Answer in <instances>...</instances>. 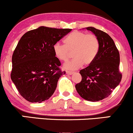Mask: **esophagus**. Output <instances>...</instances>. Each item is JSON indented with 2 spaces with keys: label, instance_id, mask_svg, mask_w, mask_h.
<instances>
[{
  "label": "esophagus",
  "instance_id": "esophagus-1",
  "mask_svg": "<svg viewBox=\"0 0 133 133\" xmlns=\"http://www.w3.org/2000/svg\"><path fill=\"white\" fill-rule=\"evenodd\" d=\"M74 72L71 71H66L67 74H68V75H72V74Z\"/></svg>",
  "mask_w": 133,
  "mask_h": 133
}]
</instances>
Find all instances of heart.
<instances>
[{
    "mask_svg": "<svg viewBox=\"0 0 133 133\" xmlns=\"http://www.w3.org/2000/svg\"><path fill=\"white\" fill-rule=\"evenodd\" d=\"M63 42L64 45L58 43L55 44L53 50L56 57L63 62L68 60L72 52L74 58L64 65L67 69H77L83 64L85 65L91 64L99 51V40L92 34L72 32L64 39Z\"/></svg>",
    "mask_w": 133,
    "mask_h": 133,
    "instance_id": "b5f03b06",
    "label": "heart"
}]
</instances>
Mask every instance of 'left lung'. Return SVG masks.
<instances>
[{
  "label": "left lung",
  "instance_id": "left-lung-1",
  "mask_svg": "<svg viewBox=\"0 0 133 133\" xmlns=\"http://www.w3.org/2000/svg\"><path fill=\"white\" fill-rule=\"evenodd\" d=\"M97 36L100 49L92 63L81 70L82 80L76 84L81 97L89 101H99L106 98L118 86L122 79L120 57L114 41L108 34L92 27H86Z\"/></svg>",
  "mask_w": 133,
  "mask_h": 133
}]
</instances>
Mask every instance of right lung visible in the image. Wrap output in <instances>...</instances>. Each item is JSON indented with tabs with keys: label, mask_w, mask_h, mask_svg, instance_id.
<instances>
[{
	"label": "right lung",
	"mask_w": 133,
	"mask_h": 133,
	"mask_svg": "<svg viewBox=\"0 0 133 133\" xmlns=\"http://www.w3.org/2000/svg\"><path fill=\"white\" fill-rule=\"evenodd\" d=\"M72 30L41 26L21 38L14 51L10 77L21 96L41 103L54 94L61 71L53 47Z\"/></svg>",
	"instance_id": "1"
}]
</instances>
